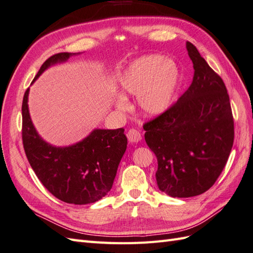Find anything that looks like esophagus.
Segmentation results:
<instances>
[{
	"label": "esophagus",
	"instance_id": "esophagus-1",
	"mask_svg": "<svg viewBox=\"0 0 253 253\" xmlns=\"http://www.w3.org/2000/svg\"><path fill=\"white\" fill-rule=\"evenodd\" d=\"M127 138L129 142H132V143H135V142H139L141 141L142 137H141V133L137 129H129L128 132H127Z\"/></svg>",
	"mask_w": 253,
	"mask_h": 253
}]
</instances>
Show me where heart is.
<instances>
[{
  "mask_svg": "<svg viewBox=\"0 0 253 253\" xmlns=\"http://www.w3.org/2000/svg\"><path fill=\"white\" fill-rule=\"evenodd\" d=\"M182 84L178 65L161 54L141 56L133 61L121 78L122 89L128 95L139 96L142 111L156 116L171 106ZM116 105L122 108L125 99L120 97Z\"/></svg>",
  "mask_w": 253,
  "mask_h": 253,
  "instance_id": "1",
  "label": "heart"
}]
</instances>
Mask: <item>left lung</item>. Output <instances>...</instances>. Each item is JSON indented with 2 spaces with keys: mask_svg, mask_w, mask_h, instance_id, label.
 <instances>
[{
  "mask_svg": "<svg viewBox=\"0 0 253 253\" xmlns=\"http://www.w3.org/2000/svg\"><path fill=\"white\" fill-rule=\"evenodd\" d=\"M193 80L178 100L143 125L156 155L158 188L173 198L209 190L221 174L234 142L230 97L224 82L189 42Z\"/></svg>",
  "mask_w": 253,
  "mask_h": 253,
  "instance_id": "1",
  "label": "left lung"
}]
</instances>
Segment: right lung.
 <instances>
[{
	"label": "right lung",
	"mask_w": 253,
	"mask_h": 253,
	"mask_svg": "<svg viewBox=\"0 0 253 253\" xmlns=\"http://www.w3.org/2000/svg\"><path fill=\"white\" fill-rule=\"evenodd\" d=\"M76 54L62 52L50 56L42 65L33 82L51 65L67 61ZM29 90H25L22 101V142L38 179L51 194L69 204H89L105 197L112 188L127 147L124 128L95 129L74 145L52 146L38 135L31 121Z\"/></svg>",
	"instance_id": "obj_1"
}]
</instances>
